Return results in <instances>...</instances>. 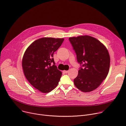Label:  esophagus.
Wrapping results in <instances>:
<instances>
[{
	"instance_id": "obj_1",
	"label": "esophagus",
	"mask_w": 126,
	"mask_h": 126,
	"mask_svg": "<svg viewBox=\"0 0 126 126\" xmlns=\"http://www.w3.org/2000/svg\"><path fill=\"white\" fill-rule=\"evenodd\" d=\"M63 72H64L65 74H66V73H67L69 72V71H64Z\"/></svg>"
}]
</instances>
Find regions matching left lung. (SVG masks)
Returning <instances> with one entry per match:
<instances>
[{
  "label": "left lung",
  "instance_id": "obj_1",
  "mask_svg": "<svg viewBox=\"0 0 126 126\" xmlns=\"http://www.w3.org/2000/svg\"><path fill=\"white\" fill-rule=\"evenodd\" d=\"M69 39L77 62L81 65L78 76L74 80V84L82 92L92 91L101 84L109 73V52L99 40L90 36L70 37Z\"/></svg>",
  "mask_w": 126,
  "mask_h": 126
}]
</instances>
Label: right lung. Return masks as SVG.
I'll return each mask as SVG.
<instances>
[{
    "mask_svg": "<svg viewBox=\"0 0 126 126\" xmlns=\"http://www.w3.org/2000/svg\"><path fill=\"white\" fill-rule=\"evenodd\" d=\"M63 40V38H40L29 46L24 54L22 67L26 78L41 92H50L60 80L62 73L55 65L53 53Z\"/></svg>",
    "mask_w": 126,
    "mask_h": 126,
    "instance_id": "1",
    "label": "right lung"
}]
</instances>
